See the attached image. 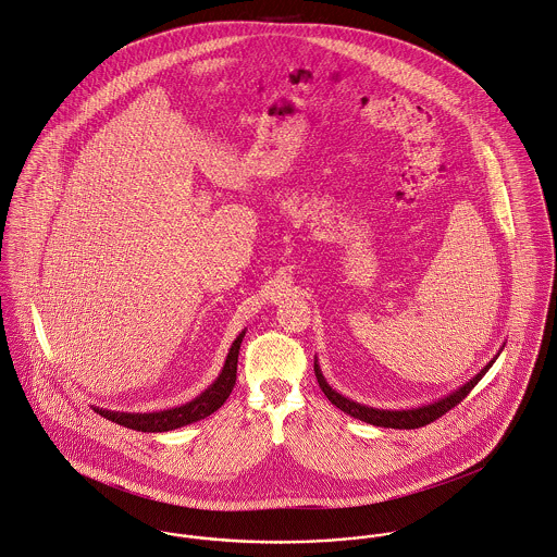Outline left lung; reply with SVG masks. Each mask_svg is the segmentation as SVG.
Returning <instances> with one entry per match:
<instances>
[{"instance_id":"8db88e82","label":"left lung","mask_w":557,"mask_h":557,"mask_svg":"<svg viewBox=\"0 0 557 557\" xmlns=\"http://www.w3.org/2000/svg\"><path fill=\"white\" fill-rule=\"evenodd\" d=\"M493 366V361H491ZM491 366H486L484 370L480 371L473 380H469L465 386H460L458 391H454L451 395L434 401V404H428V406H421V408H412V410H380V408H370V406H361L344 395H339L335 388L329 386V382L324 380L322 371L315 363V377L320 382V388L324 391V395L337 406L342 408L344 412H348L350 417L355 419H361L366 423L371 425H380V428H393V430H414V428H421V425H428L432 421H436L438 417H443L447 410H451L454 406H458L469 393L471 388L482 380V375L488 371Z\"/></svg>"}]
</instances>
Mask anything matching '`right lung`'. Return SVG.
I'll return each instance as SVG.
<instances>
[{
    "label": "right lung",
    "mask_w": 557,
    "mask_h": 557,
    "mask_svg": "<svg viewBox=\"0 0 557 557\" xmlns=\"http://www.w3.org/2000/svg\"><path fill=\"white\" fill-rule=\"evenodd\" d=\"M242 339H244V333L233 342L226 363L222 368V373L218 375V380L186 406H180L173 410H162V412H145V414L143 412H138V414L110 412V410H99V408H97V412L119 425H125V428L138 430V432H169V430H175V428H182V425L209 417L226 401V397L231 395V391L235 386L237 355H239Z\"/></svg>",
    "instance_id": "1"
}]
</instances>
